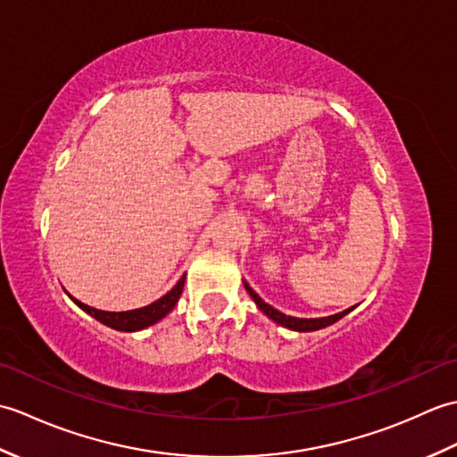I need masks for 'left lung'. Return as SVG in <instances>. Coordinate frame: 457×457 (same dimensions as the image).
I'll return each instance as SVG.
<instances>
[{
	"mask_svg": "<svg viewBox=\"0 0 457 457\" xmlns=\"http://www.w3.org/2000/svg\"><path fill=\"white\" fill-rule=\"evenodd\" d=\"M244 285H245V290L249 293V296L253 298V303L257 304V308L261 310V312H263L267 318L273 320L275 324L283 326V328H288V329H295V332H316V329H322V328H326V326H332L334 322H337L339 318H344L345 314H349V312H352V310H353V306H352V308L344 310V312H337V314L326 316V318H295V316H287V314H283V312H278L277 308L267 304L265 300L261 298V296L255 293V290L245 283V280H244Z\"/></svg>",
	"mask_w": 457,
	"mask_h": 457,
	"instance_id": "8db88e82",
	"label": "left lung"
}]
</instances>
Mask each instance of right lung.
Here are the masks:
<instances>
[{
    "label": "right lung",
    "instance_id": "right-lung-1",
    "mask_svg": "<svg viewBox=\"0 0 457 457\" xmlns=\"http://www.w3.org/2000/svg\"><path fill=\"white\" fill-rule=\"evenodd\" d=\"M184 278L187 275H182L180 280L177 285H174L167 295L161 296L159 300H154V303L143 306V308H135V310H125V312H105V310H98V308H92L88 304L80 303V300H76L74 296L72 303L82 308L86 314H90L92 318L98 320L104 326H110L113 329H120V332H139V329L149 328L153 324H157L159 320H162L167 316L170 310L177 306L179 298L182 295V288H184Z\"/></svg>",
    "mask_w": 457,
    "mask_h": 457
}]
</instances>
